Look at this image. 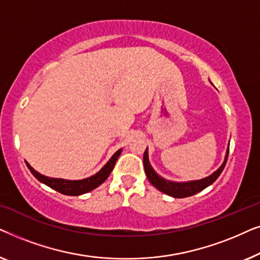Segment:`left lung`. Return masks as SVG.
<instances>
[{"label":"left lung","instance_id":"obj_1","mask_svg":"<svg viewBox=\"0 0 260 260\" xmlns=\"http://www.w3.org/2000/svg\"><path fill=\"white\" fill-rule=\"evenodd\" d=\"M229 151H230V147L227 148V152L225 156V161L218 170H215L212 175H209L205 179L201 180H197V181H188V182H174V181H169L163 179L158 175L157 173L152 169V167L149 163V157H148V149H145L144 155H143V165H144V172L145 175H147L148 180L150 181V183L152 186L157 188L158 190H161L162 193H165L169 197L173 198H187V197H191V195L199 193V191L204 190L205 188H207L208 186L214 182V181L218 179L220 176V174L222 173L223 168H225L227 158H229Z\"/></svg>","mask_w":260,"mask_h":260}]
</instances>
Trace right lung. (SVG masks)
<instances>
[{
    "instance_id": "obj_1",
    "label": "right lung",
    "mask_w": 260,
    "mask_h": 260,
    "mask_svg": "<svg viewBox=\"0 0 260 260\" xmlns=\"http://www.w3.org/2000/svg\"><path fill=\"white\" fill-rule=\"evenodd\" d=\"M120 152H122V149H119L118 151H116L111 158L109 159V162L103 167V168L99 170L97 174L92 175L91 177H87V179L84 180H63V179H54V177H48L42 175V174L38 173L37 170H34L29 166V163L26 162L28 169L30 170V173L37 177V179L40 181V182L45 183L46 186L51 187L52 189H54L59 193L65 194V195H71V197H77V195H81L85 193H88V191L93 190L94 188L104 182V181L108 179L110 173L112 172L113 167L116 165L117 158L119 157Z\"/></svg>"
}]
</instances>
